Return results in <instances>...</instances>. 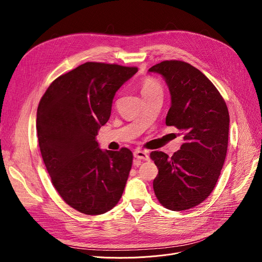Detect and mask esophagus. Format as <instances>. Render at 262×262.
<instances>
[{"mask_svg": "<svg viewBox=\"0 0 262 262\" xmlns=\"http://www.w3.org/2000/svg\"><path fill=\"white\" fill-rule=\"evenodd\" d=\"M134 157L138 158V159H142V160H148V154L145 150H141V149H137L134 152Z\"/></svg>", "mask_w": 262, "mask_h": 262, "instance_id": "obj_1", "label": "esophagus"}]
</instances>
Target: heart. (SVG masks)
<instances>
[{
  "instance_id": "heart-1",
  "label": "heart",
  "mask_w": 262,
  "mask_h": 262,
  "mask_svg": "<svg viewBox=\"0 0 262 262\" xmlns=\"http://www.w3.org/2000/svg\"><path fill=\"white\" fill-rule=\"evenodd\" d=\"M140 92L143 99H146L155 94H162V86L156 78L146 76L140 82Z\"/></svg>"
}]
</instances>
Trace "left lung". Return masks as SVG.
I'll return each mask as SVG.
<instances>
[{"instance_id": "8db88e82", "label": "left lung", "mask_w": 262, "mask_h": 262, "mask_svg": "<svg viewBox=\"0 0 262 262\" xmlns=\"http://www.w3.org/2000/svg\"><path fill=\"white\" fill-rule=\"evenodd\" d=\"M148 71L166 80L171 94L166 124L184 136L172 157L150 153L158 168L154 192L163 207L187 210L210 195L221 174L228 145V109L212 82L188 62L164 60Z\"/></svg>"}]
</instances>
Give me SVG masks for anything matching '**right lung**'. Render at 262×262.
I'll use <instances>...</instances> for the list:
<instances>
[{"label": "right lung", "mask_w": 262, "mask_h": 262, "mask_svg": "<svg viewBox=\"0 0 262 262\" xmlns=\"http://www.w3.org/2000/svg\"><path fill=\"white\" fill-rule=\"evenodd\" d=\"M138 68L85 62L60 75L37 109L41 156L61 199L75 210L96 215L113 209L133 163L126 147L102 150L95 137L109 120L119 88Z\"/></svg>", "instance_id": "add662e5"}]
</instances>
